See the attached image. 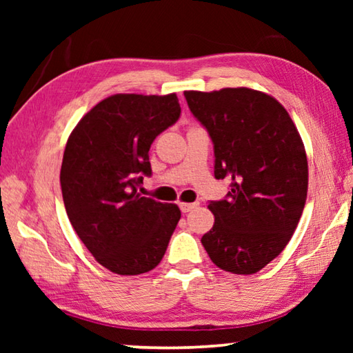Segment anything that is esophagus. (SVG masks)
Wrapping results in <instances>:
<instances>
[{
	"label": "esophagus",
	"instance_id": "34e87169",
	"mask_svg": "<svg viewBox=\"0 0 353 353\" xmlns=\"http://www.w3.org/2000/svg\"><path fill=\"white\" fill-rule=\"evenodd\" d=\"M179 207H181L182 213H188V212L194 210V208L198 207V202H181V204H179Z\"/></svg>",
	"mask_w": 353,
	"mask_h": 353
}]
</instances>
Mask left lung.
Returning <instances> with one entry per match:
<instances>
[{"instance_id": "left-lung-1", "label": "left lung", "mask_w": 353, "mask_h": 353, "mask_svg": "<svg viewBox=\"0 0 353 353\" xmlns=\"http://www.w3.org/2000/svg\"><path fill=\"white\" fill-rule=\"evenodd\" d=\"M193 117L213 141L214 177L229 179L224 199L210 201V232L201 238L218 268L254 274L282 252L305 205L308 163L285 107L246 87L185 92Z\"/></svg>"}]
</instances>
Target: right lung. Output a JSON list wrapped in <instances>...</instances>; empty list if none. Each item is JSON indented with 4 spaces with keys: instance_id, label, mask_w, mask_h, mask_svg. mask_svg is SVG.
<instances>
[{
    "instance_id": "1",
    "label": "right lung",
    "mask_w": 353,
    "mask_h": 353,
    "mask_svg": "<svg viewBox=\"0 0 353 353\" xmlns=\"http://www.w3.org/2000/svg\"><path fill=\"white\" fill-rule=\"evenodd\" d=\"M179 117L174 93L113 94L83 115L67 141L61 170L65 210L81 241L112 272L154 270L181 219L176 204L137 193L143 177L152 174L149 148Z\"/></svg>"
}]
</instances>
